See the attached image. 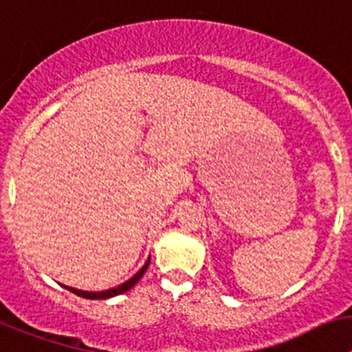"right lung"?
Wrapping results in <instances>:
<instances>
[{
	"label": "right lung",
	"mask_w": 352,
	"mask_h": 352,
	"mask_svg": "<svg viewBox=\"0 0 352 352\" xmlns=\"http://www.w3.org/2000/svg\"><path fill=\"white\" fill-rule=\"evenodd\" d=\"M148 264H151V256L146 258V262H145V264H143V267L140 269L138 273L134 274L133 278H129L127 282L120 283V285H118V287H111V289L99 290V292H88V290H79V289H74V287H67V285H63V287H65L67 290H70V292H74V294L81 296V298H87V299H108V298H115V296L124 294V292H127V290L133 289V287L140 282V278H142L143 274H145V271H146V267H148Z\"/></svg>",
	"instance_id": "right-lung-1"
}]
</instances>
